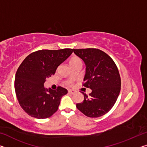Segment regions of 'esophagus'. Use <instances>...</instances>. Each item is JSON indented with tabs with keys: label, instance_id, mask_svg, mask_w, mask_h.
Wrapping results in <instances>:
<instances>
[{
	"label": "esophagus",
	"instance_id": "esophagus-1",
	"mask_svg": "<svg viewBox=\"0 0 147 147\" xmlns=\"http://www.w3.org/2000/svg\"><path fill=\"white\" fill-rule=\"evenodd\" d=\"M68 93H69V94H73L75 93V91H74V90H69V91H68Z\"/></svg>",
	"mask_w": 147,
	"mask_h": 147
}]
</instances>
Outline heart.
<instances>
[{
  "instance_id": "1",
  "label": "heart",
  "mask_w": 147,
  "mask_h": 147,
  "mask_svg": "<svg viewBox=\"0 0 147 147\" xmlns=\"http://www.w3.org/2000/svg\"><path fill=\"white\" fill-rule=\"evenodd\" d=\"M81 61L80 59L78 58H77V57H73L71 59H70V61H69V63H70V65H73L74 63H78V62ZM66 84L68 86H71L72 84V81L71 80H69L66 82Z\"/></svg>"
}]
</instances>
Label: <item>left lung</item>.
<instances>
[{"instance_id":"1","label":"left lung","mask_w":147,"mask_h":147,"mask_svg":"<svg viewBox=\"0 0 147 147\" xmlns=\"http://www.w3.org/2000/svg\"><path fill=\"white\" fill-rule=\"evenodd\" d=\"M84 61L86 74L83 86L91 89L89 96L84 94V101L76 108L89 117H98L112 108L121 91V77L115 62L104 52L96 49H73Z\"/></svg>"}]
</instances>
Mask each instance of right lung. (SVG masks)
I'll return each instance as SVG.
<instances>
[{
  "label": "right lung",
  "mask_w": 147,
  "mask_h": 147,
  "mask_svg": "<svg viewBox=\"0 0 147 147\" xmlns=\"http://www.w3.org/2000/svg\"><path fill=\"white\" fill-rule=\"evenodd\" d=\"M73 52L71 49L40 50L29 54L20 65L15 78V91L20 106L29 115L46 119L58 110L67 90L61 87L56 90L47 89L44 83Z\"/></svg>",
  "instance_id": "add662e5"
}]
</instances>
